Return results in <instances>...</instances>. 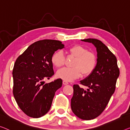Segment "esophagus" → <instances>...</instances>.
I'll return each instance as SVG.
<instances>
[{
	"label": "esophagus",
	"instance_id": "1",
	"mask_svg": "<svg viewBox=\"0 0 130 130\" xmlns=\"http://www.w3.org/2000/svg\"><path fill=\"white\" fill-rule=\"evenodd\" d=\"M63 84L64 85H68L69 83L67 82V81L66 80H63Z\"/></svg>",
	"mask_w": 130,
	"mask_h": 130
}]
</instances>
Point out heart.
<instances>
[{
    "mask_svg": "<svg viewBox=\"0 0 130 130\" xmlns=\"http://www.w3.org/2000/svg\"><path fill=\"white\" fill-rule=\"evenodd\" d=\"M69 55L75 57L72 67L64 68L57 72V76L66 81H72L78 78L82 75H89L95 69L97 58L93 52L88 51L84 46L76 45L68 50ZM51 62L57 68L63 67L65 63V56L61 51L54 53L51 56Z\"/></svg>",
    "mask_w": 130,
    "mask_h": 130,
    "instance_id": "1",
    "label": "heart"
}]
</instances>
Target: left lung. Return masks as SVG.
<instances>
[{
  "label": "left lung",
  "mask_w": 130,
  "mask_h": 130,
  "mask_svg": "<svg viewBox=\"0 0 130 130\" xmlns=\"http://www.w3.org/2000/svg\"><path fill=\"white\" fill-rule=\"evenodd\" d=\"M92 43L96 48L98 59L95 69L90 75L73 85V95L71 99L73 113L80 119L90 120L101 115L107 106L116 89L120 75L117 58L101 41L94 38L81 40Z\"/></svg>",
  "instance_id": "left-lung-1"
}]
</instances>
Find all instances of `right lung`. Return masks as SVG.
I'll return each mask as SVG.
<instances>
[{
	"mask_svg": "<svg viewBox=\"0 0 130 130\" xmlns=\"http://www.w3.org/2000/svg\"><path fill=\"white\" fill-rule=\"evenodd\" d=\"M64 45L58 40L35 42L15 61L13 69V93L19 107L26 115L39 118L51 108L55 93L62 86L57 79L44 84L54 74L51 56Z\"/></svg>",
	"mask_w": 130,
	"mask_h": 130,
	"instance_id": "right-lung-1",
	"label": "right lung"
}]
</instances>
